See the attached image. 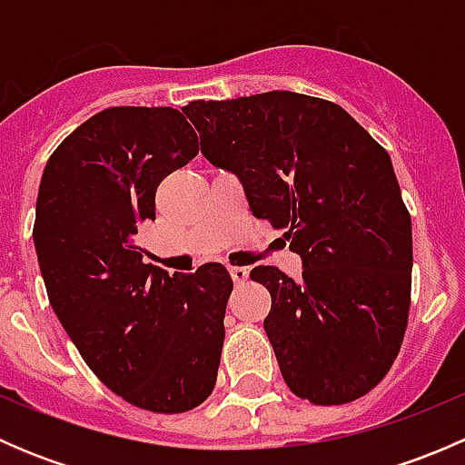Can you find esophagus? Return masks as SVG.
I'll list each match as a JSON object with an SVG mask.
<instances>
[{
    "mask_svg": "<svg viewBox=\"0 0 465 465\" xmlns=\"http://www.w3.org/2000/svg\"><path fill=\"white\" fill-rule=\"evenodd\" d=\"M229 274H232L233 283H245V281L250 279V270H247V267H241V265L229 267Z\"/></svg>",
    "mask_w": 465,
    "mask_h": 465,
    "instance_id": "1",
    "label": "esophagus"
}]
</instances>
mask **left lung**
I'll list each match as a JSON object with an SVG mask.
<instances>
[{
    "instance_id": "left-lung-1",
    "label": "left lung",
    "mask_w": 465,
    "mask_h": 465,
    "mask_svg": "<svg viewBox=\"0 0 465 465\" xmlns=\"http://www.w3.org/2000/svg\"><path fill=\"white\" fill-rule=\"evenodd\" d=\"M184 114L204 157L302 256L299 281L272 265L250 274L270 290L262 328L285 384L315 405L371 391L411 292V218L387 150L340 105L297 92L193 101Z\"/></svg>"
}]
</instances>
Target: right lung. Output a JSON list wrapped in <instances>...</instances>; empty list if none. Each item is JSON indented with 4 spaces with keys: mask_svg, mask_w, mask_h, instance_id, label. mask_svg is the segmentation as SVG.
<instances>
[{
    "mask_svg": "<svg viewBox=\"0 0 465 465\" xmlns=\"http://www.w3.org/2000/svg\"><path fill=\"white\" fill-rule=\"evenodd\" d=\"M195 154L180 110L107 107L54 150L37 191L33 242L51 308L107 389L159 414L213 391L233 288L220 262L168 274L137 247L159 182Z\"/></svg>",
    "mask_w": 465,
    "mask_h": 465,
    "instance_id": "right-lung-1",
    "label": "right lung"
}]
</instances>
